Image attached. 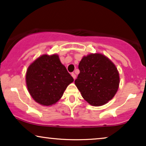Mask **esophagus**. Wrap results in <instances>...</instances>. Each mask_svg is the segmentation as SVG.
I'll return each instance as SVG.
<instances>
[{
    "mask_svg": "<svg viewBox=\"0 0 146 146\" xmlns=\"http://www.w3.org/2000/svg\"><path fill=\"white\" fill-rule=\"evenodd\" d=\"M71 76L73 77V78L74 79H76V75H75L74 73H71Z\"/></svg>",
    "mask_w": 146,
    "mask_h": 146,
    "instance_id": "1",
    "label": "esophagus"
}]
</instances>
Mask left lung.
<instances>
[{"label":"left lung","mask_w":146,"mask_h":146,"mask_svg":"<svg viewBox=\"0 0 146 146\" xmlns=\"http://www.w3.org/2000/svg\"><path fill=\"white\" fill-rule=\"evenodd\" d=\"M79 69L75 85L89 104L103 106L113 98L119 88V76L110 59L100 53L89 54L81 59Z\"/></svg>","instance_id":"1"}]
</instances>
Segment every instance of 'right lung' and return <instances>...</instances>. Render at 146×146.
Segmentation results:
<instances>
[{"label":"right lung","instance_id":"add662e5","mask_svg":"<svg viewBox=\"0 0 146 146\" xmlns=\"http://www.w3.org/2000/svg\"><path fill=\"white\" fill-rule=\"evenodd\" d=\"M73 81L57 54L40 56L29 65L26 73L29 92L42 106L56 104Z\"/></svg>","mask_w":146,"mask_h":146}]
</instances>
